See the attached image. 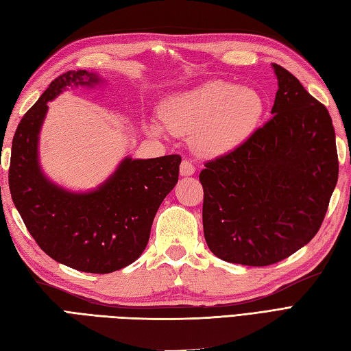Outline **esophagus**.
Instances as JSON below:
<instances>
[{"label": "esophagus", "instance_id": "esophagus-1", "mask_svg": "<svg viewBox=\"0 0 351 351\" xmlns=\"http://www.w3.org/2000/svg\"><path fill=\"white\" fill-rule=\"evenodd\" d=\"M195 173V167L189 159H183L180 164V174L182 176H192Z\"/></svg>", "mask_w": 351, "mask_h": 351}]
</instances>
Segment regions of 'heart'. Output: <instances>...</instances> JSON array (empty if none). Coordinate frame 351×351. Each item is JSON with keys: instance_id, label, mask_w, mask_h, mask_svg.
<instances>
[{"instance_id": "obj_1", "label": "heart", "mask_w": 351, "mask_h": 351, "mask_svg": "<svg viewBox=\"0 0 351 351\" xmlns=\"http://www.w3.org/2000/svg\"><path fill=\"white\" fill-rule=\"evenodd\" d=\"M265 98L252 86L228 80H210L169 95L159 113L167 130L192 132L195 147L205 155H220L240 146L259 125ZM152 131L159 128L152 125Z\"/></svg>"}]
</instances>
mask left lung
<instances>
[{"label":"left lung","instance_id":"1","mask_svg":"<svg viewBox=\"0 0 351 351\" xmlns=\"http://www.w3.org/2000/svg\"><path fill=\"white\" fill-rule=\"evenodd\" d=\"M272 68L278 80L274 116L199 174L208 249L249 267L277 263L308 244L338 180L328 108L286 68Z\"/></svg>","mask_w":351,"mask_h":351}]
</instances>
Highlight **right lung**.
<instances>
[{"label":"right lung","instance_id":"right-lung-1","mask_svg":"<svg viewBox=\"0 0 351 351\" xmlns=\"http://www.w3.org/2000/svg\"><path fill=\"white\" fill-rule=\"evenodd\" d=\"M97 73L66 71L49 84L13 136L8 184L25 226L40 249L56 262L92 274H108L140 258L153 219L178 180L182 158L126 156L97 189L73 192L43 173L40 131L47 102L68 88H93Z\"/></svg>","mask_w":351,"mask_h":351}]
</instances>
